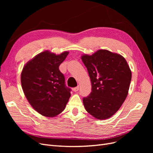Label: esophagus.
Returning a JSON list of instances; mask_svg holds the SVG:
<instances>
[{"label":"esophagus","mask_w":153,"mask_h":153,"mask_svg":"<svg viewBox=\"0 0 153 153\" xmlns=\"http://www.w3.org/2000/svg\"><path fill=\"white\" fill-rule=\"evenodd\" d=\"M73 90V91L76 92V91H78V90H79V87L77 86V87H74Z\"/></svg>","instance_id":"34e87169"}]
</instances>
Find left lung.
Returning <instances> with one entry per match:
<instances>
[{
  "label": "left lung",
  "mask_w": 153,
  "mask_h": 153,
  "mask_svg": "<svg viewBox=\"0 0 153 153\" xmlns=\"http://www.w3.org/2000/svg\"><path fill=\"white\" fill-rule=\"evenodd\" d=\"M92 91L83 98L87 112L96 119H108L116 113L128 94L131 71L122 55L99 50L91 55H83Z\"/></svg>",
  "instance_id": "1"
}]
</instances>
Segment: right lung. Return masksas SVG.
<instances>
[{"instance_id": "right-lung-1", "label": "right lung", "mask_w": 153, "mask_h": 153, "mask_svg": "<svg viewBox=\"0 0 153 153\" xmlns=\"http://www.w3.org/2000/svg\"><path fill=\"white\" fill-rule=\"evenodd\" d=\"M68 53L44 51L22 69L23 91L32 108L43 116L52 117L61 114L71 96V89L66 86L65 78L59 68Z\"/></svg>"}]
</instances>
